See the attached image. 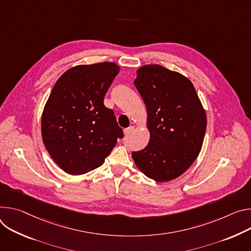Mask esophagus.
Wrapping results in <instances>:
<instances>
[{
	"instance_id": "obj_1",
	"label": "esophagus",
	"mask_w": 251,
	"mask_h": 251,
	"mask_svg": "<svg viewBox=\"0 0 251 251\" xmlns=\"http://www.w3.org/2000/svg\"><path fill=\"white\" fill-rule=\"evenodd\" d=\"M132 130H133V126H129V127H127V128H125V129H124V132H125L126 135H128L130 132H132Z\"/></svg>"
}]
</instances>
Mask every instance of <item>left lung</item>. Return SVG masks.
<instances>
[{
	"mask_svg": "<svg viewBox=\"0 0 251 251\" xmlns=\"http://www.w3.org/2000/svg\"><path fill=\"white\" fill-rule=\"evenodd\" d=\"M134 86L143 98L151 133L148 146L132 151L148 177L164 182L181 176L197 159L206 129V115L192 82L159 65L136 71Z\"/></svg>",
	"mask_w": 251,
	"mask_h": 251,
	"instance_id": "left-lung-1",
	"label": "left lung"
}]
</instances>
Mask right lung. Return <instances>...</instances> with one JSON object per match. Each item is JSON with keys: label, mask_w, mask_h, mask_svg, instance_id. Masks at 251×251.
I'll return each instance as SVG.
<instances>
[{"label": "right lung", "mask_w": 251, "mask_h": 251, "mask_svg": "<svg viewBox=\"0 0 251 251\" xmlns=\"http://www.w3.org/2000/svg\"><path fill=\"white\" fill-rule=\"evenodd\" d=\"M117 64L75 66L54 83L42 115V137L51 158L69 175L87 174L104 162L124 136L104 96Z\"/></svg>", "instance_id": "obj_1"}]
</instances>
